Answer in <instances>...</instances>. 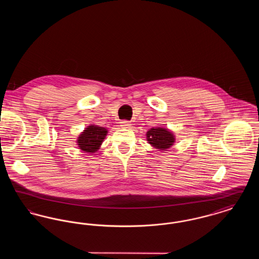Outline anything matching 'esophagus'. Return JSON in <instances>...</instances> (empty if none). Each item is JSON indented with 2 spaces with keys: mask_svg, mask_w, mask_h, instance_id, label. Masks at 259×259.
Segmentation results:
<instances>
[{
  "mask_svg": "<svg viewBox=\"0 0 259 259\" xmlns=\"http://www.w3.org/2000/svg\"><path fill=\"white\" fill-rule=\"evenodd\" d=\"M130 125H131V124L129 123L128 121H126V120H123V121L120 122V126H121L122 128H129Z\"/></svg>",
  "mask_w": 259,
  "mask_h": 259,
  "instance_id": "obj_1",
  "label": "esophagus"
}]
</instances>
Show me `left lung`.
I'll return each mask as SVG.
<instances>
[{"instance_id": "obj_1", "label": "left lung", "mask_w": 259, "mask_h": 259, "mask_svg": "<svg viewBox=\"0 0 259 259\" xmlns=\"http://www.w3.org/2000/svg\"><path fill=\"white\" fill-rule=\"evenodd\" d=\"M147 141L151 147L159 150H166L174 145L176 137L169 129L153 127L147 132Z\"/></svg>"}]
</instances>
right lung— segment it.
<instances>
[{
	"label": "right lung",
	"mask_w": 259,
	"mask_h": 259,
	"mask_svg": "<svg viewBox=\"0 0 259 259\" xmlns=\"http://www.w3.org/2000/svg\"><path fill=\"white\" fill-rule=\"evenodd\" d=\"M108 130L105 127L90 124L80 133L76 140V144L79 149L88 153H94L101 148Z\"/></svg>",
	"instance_id": "add662e5"
}]
</instances>
